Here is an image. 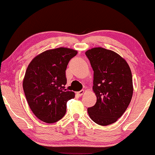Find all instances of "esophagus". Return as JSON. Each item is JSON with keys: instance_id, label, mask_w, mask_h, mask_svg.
I'll return each instance as SVG.
<instances>
[{"instance_id": "1", "label": "esophagus", "mask_w": 155, "mask_h": 155, "mask_svg": "<svg viewBox=\"0 0 155 155\" xmlns=\"http://www.w3.org/2000/svg\"><path fill=\"white\" fill-rule=\"evenodd\" d=\"M84 90H81V91H79V92H77V94H78V95L79 96H81V95H83L84 94Z\"/></svg>"}]
</instances>
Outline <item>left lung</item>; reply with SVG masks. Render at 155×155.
Returning a JSON list of instances; mask_svg holds the SVG:
<instances>
[{
    "instance_id": "left-lung-1",
    "label": "left lung",
    "mask_w": 155,
    "mask_h": 155,
    "mask_svg": "<svg viewBox=\"0 0 155 155\" xmlns=\"http://www.w3.org/2000/svg\"><path fill=\"white\" fill-rule=\"evenodd\" d=\"M94 71L95 105L87 109L90 118L100 126L116 122L127 109L133 95L130 67L118 53L103 48L85 53Z\"/></svg>"
}]
</instances>
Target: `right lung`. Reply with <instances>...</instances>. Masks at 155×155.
<instances>
[{"label": "right lung", "mask_w": 155, "mask_h": 155, "mask_svg": "<svg viewBox=\"0 0 155 155\" xmlns=\"http://www.w3.org/2000/svg\"><path fill=\"white\" fill-rule=\"evenodd\" d=\"M77 54L75 50L58 48L48 50L33 58L23 80V89L29 107L43 122L53 124L66 112V102L75 97L65 87L68 63Z\"/></svg>", "instance_id": "add662e5"}]
</instances>
